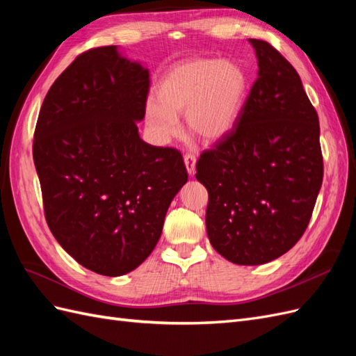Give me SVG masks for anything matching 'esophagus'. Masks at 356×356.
I'll list each match as a JSON object with an SVG mask.
<instances>
[{
    "label": "esophagus",
    "instance_id": "esophagus-1",
    "mask_svg": "<svg viewBox=\"0 0 356 356\" xmlns=\"http://www.w3.org/2000/svg\"><path fill=\"white\" fill-rule=\"evenodd\" d=\"M184 163H186L188 175L190 177L195 175V172H196V156L195 154H186L184 156Z\"/></svg>",
    "mask_w": 356,
    "mask_h": 356
}]
</instances>
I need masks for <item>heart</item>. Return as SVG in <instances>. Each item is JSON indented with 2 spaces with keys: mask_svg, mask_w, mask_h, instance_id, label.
Segmentation results:
<instances>
[{
  "mask_svg": "<svg viewBox=\"0 0 356 356\" xmlns=\"http://www.w3.org/2000/svg\"><path fill=\"white\" fill-rule=\"evenodd\" d=\"M248 75L233 60L188 59L170 67L156 86V98L145 105L149 129L163 141L179 132L184 114L191 135L217 143L238 123L248 95Z\"/></svg>",
  "mask_w": 356,
  "mask_h": 356,
  "instance_id": "1",
  "label": "heart"
}]
</instances>
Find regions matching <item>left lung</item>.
<instances>
[{
  "label": "left lung",
  "mask_w": 356,
  "mask_h": 356,
  "mask_svg": "<svg viewBox=\"0 0 356 356\" xmlns=\"http://www.w3.org/2000/svg\"><path fill=\"white\" fill-rule=\"evenodd\" d=\"M258 77L233 131L197 160L213 250L242 266L273 261L303 236L324 177L319 120L294 67L250 38Z\"/></svg>",
  "instance_id": "left-lung-1"
}]
</instances>
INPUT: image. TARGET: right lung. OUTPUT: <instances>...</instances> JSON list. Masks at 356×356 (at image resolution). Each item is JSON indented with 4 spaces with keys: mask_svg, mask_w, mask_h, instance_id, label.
Listing matches in <instances>:
<instances>
[{
    "mask_svg": "<svg viewBox=\"0 0 356 356\" xmlns=\"http://www.w3.org/2000/svg\"><path fill=\"white\" fill-rule=\"evenodd\" d=\"M149 74L117 46L81 53L51 84L34 134L49 229L75 261L122 276L157 245L188 175L175 148L139 138Z\"/></svg>",
    "mask_w": 356,
    "mask_h": 356,
    "instance_id": "right-lung-1",
    "label": "right lung"
}]
</instances>
